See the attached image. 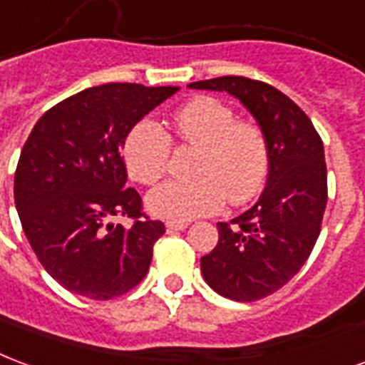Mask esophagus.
Returning a JSON list of instances; mask_svg holds the SVG:
<instances>
[{
    "label": "esophagus",
    "instance_id": "1",
    "mask_svg": "<svg viewBox=\"0 0 365 365\" xmlns=\"http://www.w3.org/2000/svg\"><path fill=\"white\" fill-rule=\"evenodd\" d=\"M166 228L172 232L185 230V228H187V222H182V220H168V222H166Z\"/></svg>",
    "mask_w": 365,
    "mask_h": 365
}]
</instances>
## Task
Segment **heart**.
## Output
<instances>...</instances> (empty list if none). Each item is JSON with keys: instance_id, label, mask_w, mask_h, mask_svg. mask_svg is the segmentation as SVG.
<instances>
[{"instance_id": "obj_1", "label": "heart", "mask_w": 365, "mask_h": 365, "mask_svg": "<svg viewBox=\"0 0 365 365\" xmlns=\"http://www.w3.org/2000/svg\"><path fill=\"white\" fill-rule=\"evenodd\" d=\"M172 133L180 145L197 148L191 180H168L150 191L148 209L170 220H191L217 212L224 205H242L255 195L269 174V147L263 131L240 121L217 98L201 96L178 108ZM172 139L153 120H141L123 141V160L131 178L155 183L166 174Z\"/></svg>"}]
</instances>
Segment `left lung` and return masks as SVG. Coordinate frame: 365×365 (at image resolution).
Instances as JSON below:
<instances>
[{"label":"left lung","mask_w":365,"mask_h":365,"mask_svg":"<svg viewBox=\"0 0 365 365\" xmlns=\"http://www.w3.org/2000/svg\"><path fill=\"white\" fill-rule=\"evenodd\" d=\"M190 88L232 94L265 135V191L244 215L217 224L218 244L201 257V271L224 298H267L304 267L319 237L327 205L323 141L302 108L267 83L230 75L197 81Z\"/></svg>","instance_id":"8db88e82"}]
</instances>
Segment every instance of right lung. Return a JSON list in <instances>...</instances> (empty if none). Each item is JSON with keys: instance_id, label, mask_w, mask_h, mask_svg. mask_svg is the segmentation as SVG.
I'll list each match as a JSON object with an SVG mask.
<instances>
[{"instance_id": "obj_1", "label": "right lung", "mask_w": 365, "mask_h": 365, "mask_svg": "<svg viewBox=\"0 0 365 365\" xmlns=\"http://www.w3.org/2000/svg\"><path fill=\"white\" fill-rule=\"evenodd\" d=\"M178 86L108 83L50 108L29 135L15 172L24 236L48 274L69 292L112 299L145 279L160 220L128 187L121 147L137 121ZM114 216L134 220L129 229Z\"/></svg>"}]
</instances>
